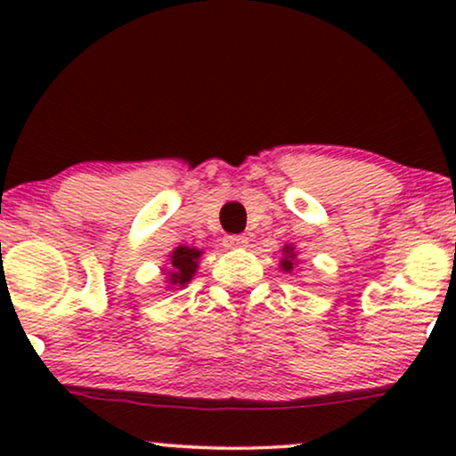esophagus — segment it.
I'll use <instances>...</instances> for the list:
<instances>
[{
    "instance_id": "esophagus-1",
    "label": "esophagus",
    "mask_w": 456,
    "mask_h": 456,
    "mask_svg": "<svg viewBox=\"0 0 456 456\" xmlns=\"http://www.w3.org/2000/svg\"><path fill=\"white\" fill-rule=\"evenodd\" d=\"M227 246H232V248H244V246H248V238L246 235H229Z\"/></svg>"
}]
</instances>
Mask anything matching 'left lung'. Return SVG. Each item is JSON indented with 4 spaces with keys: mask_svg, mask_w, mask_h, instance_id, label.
Segmentation results:
<instances>
[{
    "mask_svg": "<svg viewBox=\"0 0 456 456\" xmlns=\"http://www.w3.org/2000/svg\"><path fill=\"white\" fill-rule=\"evenodd\" d=\"M294 259H296L294 246H285V259L281 261L282 268H285L287 272H291V268H294Z\"/></svg>",
    "mask_w": 456,
    "mask_h": 456,
    "instance_id": "1",
    "label": "left lung"
}]
</instances>
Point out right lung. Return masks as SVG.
<instances>
[{"label": "right lung", "mask_w": 456, "mask_h": 456, "mask_svg": "<svg viewBox=\"0 0 456 456\" xmlns=\"http://www.w3.org/2000/svg\"><path fill=\"white\" fill-rule=\"evenodd\" d=\"M199 257H201V250L177 246L174 253H171V270L167 272L171 285H186L192 279V274H195Z\"/></svg>", "instance_id": "right-lung-1"}]
</instances>
